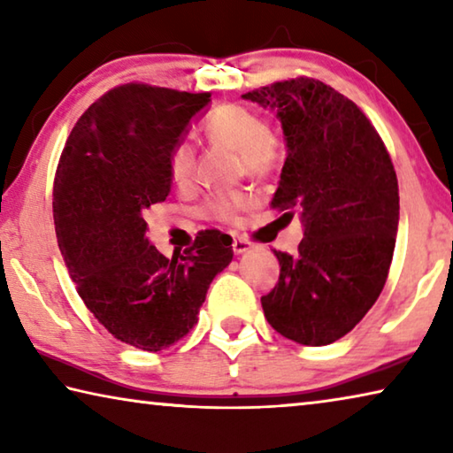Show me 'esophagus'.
<instances>
[{
	"mask_svg": "<svg viewBox=\"0 0 453 453\" xmlns=\"http://www.w3.org/2000/svg\"><path fill=\"white\" fill-rule=\"evenodd\" d=\"M232 248H234L235 254L240 256V254H245V251L251 250V243L248 240H243V237H235L234 243H232Z\"/></svg>",
	"mask_w": 453,
	"mask_h": 453,
	"instance_id": "1",
	"label": "esophagus"
}]
</instances>
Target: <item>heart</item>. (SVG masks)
Instances as JSON below:
<instances>
[{
	"mask_svg": "<svg viewBox=\"0 0 453 453\" xmlns=\"http://www.w3.org/2000/svg\"><path fill=\"white\" fill-rule=\"evenodd\" d=\"M203 134L213 145L240 153L242 170L254 178H267L283 162V140L267 127L262 113L240 104H226L213 110L203 124ZM167 172L178 186H189L196 173V151L188 142H178L167 153ZM251 205L245 191H221L205 202L208 216L229 221Z\"/></svg>",
	"mask_w": 453,
	"mask_h": 453,
	"instance_id": "obj_1",
	"label": "heart"
}]
</instances>
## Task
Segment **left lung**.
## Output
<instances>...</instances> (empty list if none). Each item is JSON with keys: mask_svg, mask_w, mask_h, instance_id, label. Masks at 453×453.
Returning a JSON list of instances; mask_svg holds the SVG:
<instances>
[{"mask_svg": "<svg viewBox=\"0 0 453 453\" xmlns=\"http://www.w3.org/2000/svg\"><path fill=\"white\" fill-rule=\"evenodd\" d=\"M242 97L278 111L288 157L272 208L303 221L296 256L273 250L280 280L262 297L265 319L302 346H327L386 286L400 221L392 157L365 113L324 81L300 75Z\"/></svg>", "mask_w": 453, "mask_h": 453, "instance_id": "obj_1", "label": "left lung"}]
</instances>
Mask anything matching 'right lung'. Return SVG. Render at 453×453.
<instances>
[{
	"label": "right lung",
	"instance_id": "add662e5",
	"mask_svg": "<svg viewBox=\"0 0 453 453\" xmlns=\"http://www.w3.org/2000/svg\"><path fill=\"white\" fill-rule=\"evenodd\" d=\"M210 94L124 83L73 126L53 181L58 245L80 297L116 340L143 351L173 346L197 324L232 237L203 229L170 259L145 237L143 213L170 196L167 153Z\"/></svg>",
	"mask_w": 453,
	"mask_h": 453
}]
</instances>
